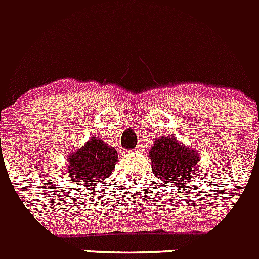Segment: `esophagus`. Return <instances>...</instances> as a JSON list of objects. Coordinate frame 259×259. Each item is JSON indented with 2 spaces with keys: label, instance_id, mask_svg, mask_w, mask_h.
I'll return each mask as SVG.
<instances>
[{
  "label": "esophagus",
  "instance_id": "1",
  "mask_svg": "<svg viewBox=\"0 0 259 259\" xmlns=\"http://www.w3.org/2000/svg\"><path fill=\"white\" fill-rule=\"evenodd\" d=\"M141 149H143V146H141V145H137L136 148H135V150H136V152H140Z\"/></svg>",
  "mask_w": 259,
  "mask_h": 259
}]
</instances>
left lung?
I'll return each instance as SVG.
<instances>
[{"label":"left lung","mask_w":259,"mask_h":259,"mask_svg":"<svg viewBox=\"0 0 259 259\" xmlns=\"http://www.w3.org/2000/svg\"><path fill=\"white\" fill-rule=\"evenodd\" d=\"M152 171L158 179L183 188L196 174L198 153L187 148L174 136L157 139L149 152Z\"/></svg>","instance_id":"left-lung-1"}]
</instances>
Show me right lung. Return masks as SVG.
I'll return each instance as SVG.
<instances>
[{
  "instance_id": "add662e5",
  "label": "right lung",
  "mask_w": 259,
  "mask_h": 259,
  "mask_svg": "<svg viewBox=\"0 0 259 259\" xmlns=\"http://www.w3.org/2000/svg\"><path fill=\"white\" fill-rule=\"evenodd\" d=\"M118 162V153L101 139H91L68 157V174L77 184H93L109 178Z\"/></svg>"
}]
</instances>
